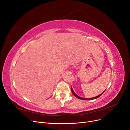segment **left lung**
Returning a JSON list of instances; mask_svg holds the SVG:
<instances>
[{
	"label": "left lung",
	"mask_w": 130,
	"mask_h": 130,
	"mask_svg": "<svg viewBox=\"0 0 130 130\" xmlns=\"http://www.w3.org/2000/svg\"><path fill=\"white\" fill-rule=\"evenodd\" d=\"M71 91H72V92L73 94L74 95V96H75V97H76V98H78V99H79L83 100H94V99H97V98H99L101 95H102V94L105 92V90H104V92L103 93H102V94H101L100 95H99L97 96H96V97H95V98H91V99H86V98H81V97L79 96L78 95H76V94L73 92V90L72 88V87H71Z\"/></svg>",
	"instance_id": "left-lung-1"
}]
</instances>
